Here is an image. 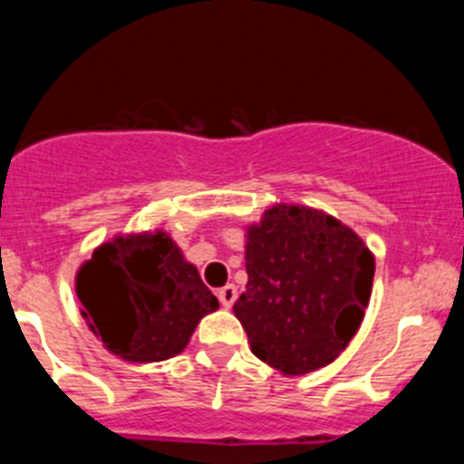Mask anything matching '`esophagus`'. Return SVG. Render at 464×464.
<instances>
[{"instance_id":"obj_1","label":"esophagus","mask_w":464,"mask_h":464,"mask_svg":"<svg viewBox=\"0 0 464 464\" xmlns=\"http://www.w3.org/2000/svg\"><path fill=\"white\" fill-rule=\"evenodd\" d=\"M218 299H220V304L223 306H232L235 304V299H237V288L229 283V285H225V288L218 290Z\"/></svg>"}]
</instances>
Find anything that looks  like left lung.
Returning a JSON list of instances; mask_svg holds the SVG:
<instances>
[{
  "label": "left lung",
  "mask_w": 464,
  "mask_h": 464,
  "mask_svg": "<svg viewBox=\"0 0 464 464\" xmlns=\"http://www.w3.org/2000/svg\"><path fill=\"white\" fill-rule=\"evenodd\" d=\"M246 293L235 302L251 351L283 374L321 370L358 332L374 256L353 229L276 204L246 232Z\"/></svg>",
  "instance_id": "left-lung-1"
}]
</instances>
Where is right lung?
Instances as JSON below:
<instances>
[{
    "mask_svg": "<svg viewBox=\"0 0 464 464\" xmlns=\"http://www.w3.org/2000/svg\"><path fill=\"white\" fill-rule=\"evenodd\" d=\"M76 295L90 330L130 362L179 355L197 323L218 309L216 295L165 232L102 244L76 274Z\"/></svg>",
    "mask_w": 464,
    "mask_h": 464,
    "instance_id": "1",
    "label": "right lung"
}]
</instances>
